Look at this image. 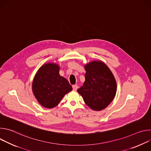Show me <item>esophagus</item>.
I'll use <instances>...</instances> for the list:
<instances>
[{"label": "esophagus", "mask_w": 151, "mask_h": 151, "mask_svg": "<svg viewBox=\"0 0 151 151\" xmlns=\"http://www.w3.org/2000/svg\"><path fill=\"white\" fill-rule=\"evenodd\" d=\"M72 87H73V90H75V91H76V90L78 89V88L77 85H73L72 86Z\"/></svg>", "instance_id": "obj_1"}]
</instances>
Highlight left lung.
<instances>
[{"instance_id": "8db88e82", "label": "left lung", "mask_w": 151, "mask_h": 151, "mask_svg": "<svg viewBox=\"0 0 151 151\" xmlns=\"http://www.w3.org/2000/svg\"><path fill=\"white\" fill-rule=\"evenodd\" d=\"M85 81L77 91L92 110L100 111L108 106L116 93V82L109 68L101 61L85 66Z\"/></svg>"}]
</instances>
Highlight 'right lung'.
Returning a JSON list of instances; mask_svg holds the SVG:
<instances>
[{
    "instance_id": "1",
    "label": "right lung",
    "mask_w": 151,
    "mask_h": 151,
    "mask_svg": "<svg viewBox=\"0 0 151 151\" xmlns=\"http://www.w3.org/2000/svg\"><path fill=\"white\" fill-rule=\"evenodd\" d=\"M58 64H44L33 79L32 90L37 101L46 108L55 107L66 94L72 90L68 81L59 74Z\"/></svg>"
}]
</instances>
